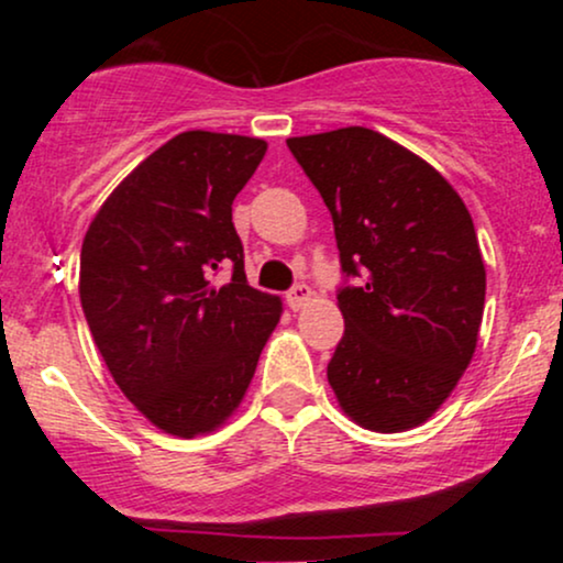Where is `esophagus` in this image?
<instances>
[{"label":"esophagus","mask_w":563,"mask_h":563,"mask_svg":"<svg viewBox=\"0 0 563 563\" xmlns=\"http://www.w3.org/2000/svg\"><path fill=\"white\" fill-rule=\"evenodd\" d=\"M312 296H314L312 288L303 286V283H299V286H294V288L288 290L286 301H288V307L294 309V312H299V309H303L309 301H312Z\"/></svg>","instance_id":"1"}]
</instances>
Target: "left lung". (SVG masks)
<instances>
[{"label": "left lung", "instance_id": "left-lung-1", "mask_svg": "<svg viewBox=\"0 0 563 563\" xmlns=\"http://www.w3.org/2000/svg\"><path fill=\"white\" fill-rule=\"evenodd\" d=\"M333 217L344 339L328 363L341 410L397 434L429 421L476 352L487 273L474 219L421 156L365 126L290 137Z\"/></svg>", "mask_w": 563, "mask_h": 563}]
</instances>
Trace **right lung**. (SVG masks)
Here are the masks:
<instances>
[{"instance_id": "add662e5", "label": "right lung", "mask_w": 563, "mask_h": 563, "mask_svg": "<svg viewBox=\"0 0 563 563\" xmlns=\"http://www.w3.org/2000/svg\"><path fill=\"white\" fill-rule=\"evenodd\" d=\"M267 142L192 129L121 179L81 243L84 318L108 371L172 437L217 431L254 378L283 301L251 288L232 200ZM222 266L233 280L210 283Z\"/></svg>"}]
</instances>
